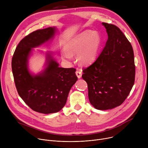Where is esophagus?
I'll list each match as a JSON object with an SVG mask.
<instances>
[{
    "mask_svg": "<svg viewBox=\"0 0 148 148\" xmlns=\"http://www.w3.org/2000/svg\"><path fill=\"white\" fill-rule=\"evenodd\" d=\"M75 74H76V75H77V77H78V78H80L81 77L82 72H81V70H77L76 72H75Z\"/></svg>",
    "mask_w": 148,
    "mask_h": 148,
    "instance_id": "obj_1",
    "label": "esophagus"
}]
</instances>
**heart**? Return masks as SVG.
I'll return each mask as SVG.
<instances>
[{"instance_id": "1", "label": "heart", "mask_w": 148, "mask_h": 148, "mask_svg": "<svg viewBox=\"0 0 148 148\" xmlns=\"http://www.w3.org/2000/svg\"><path fill=\"white\" fill-rule=\"evenodd\" d=\"M100 44L101 37L98 32L85 31L68 42L62 58L67 61L71 59L73 55L78 54L77 59L81 64H89L96 58Z\"/></svg>"}]
</instances>
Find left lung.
Wrapping results in <instances>:
<instances>
[{"label":"left lung","mask_w":148,"mask_h":148,"mask_svg":"<svg viewBox=\"0 0 148 148\" xmlns=\"http://www.w3.org/2000/svg\"><path fill=\"white\" fill-rule=\"evenodd\" d=\"M108 38L97 60L83 69L82 78L88 85V98L99 110L121 105L130 94L135 82L133 48L119 27L102 23Z\"/></svg>","instance_id":"obj_1"}]
</instances>
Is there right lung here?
I'll return each mask as SVG.
<instances>
[{"label": "right lung", "mask_w": 148, "mask_h": 148, "mask_svg": "<svg viewBox=\"0 0 148 148\" xmlns=\"http://www.w3.org/2000/svg\"><path fill=\"white\" fill-rule=\"evenodd\" d=\"M55 31V27H48L29 34L18 44L12 60L18 95L32 110L46 114L57 112L64 107L70 89L78 79L75 69L58 67L50 55L47 66L42 73L33 76L27 69L32 49L50 40Z\"/></svg>", "instance_id": "1"}]
</instances>
